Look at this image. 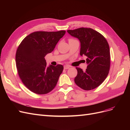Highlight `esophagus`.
Masks as SVG:
<instances>
[{
    "label": "esophagus",
    "instance_id": "34e87169",
    "mask_svg": "<svg viewBox=\"0 0 130 130\" xmlns=\"http://www.w3.org/2000/svg\"><path fill=\"white\" fill-rule=\"evenodd\" d=\"M70 68V66H68V65H66V66H64V69H68Z\"/></svg>",
    "mask_w": 130,
    "mask_h": 130
}]
</instances>
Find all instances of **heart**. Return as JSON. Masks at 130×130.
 Wrapping results in <instances>:
<instances>
[{
	"label": "heart",
	"mask_w": 130,
	"mask_h": 130,
	"mask_svg": "<svg viewBox=\"0 0 130 130\" xmlns=\"http://www.w3.org/2000/svg\"><path fill=\"white\" fill-rule=\"evenodd\" d=\"M70 40H73V39H70Z\"/></svg>",
	"instance_id": "1"
}]
</instances>
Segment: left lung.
Segmentation results:
<instances>
[{
  "label": "left lung",
  "mask_w": 130,
  "mask_h": 130,
  "mask_svg": "<svg viewBox=\"0 0 130 130\" xmlns=\"http://www.w3.org/2000/svg\"><path fill=\"white\" fill-rule=\"evenodd\" d=\"M67 32L79 40L80 55L87 57V67L85 71L76 68L77 74L74 78L75 83L85 90L98 87L107 77L110 68V51L107 40L91 28L80 27L68 30Z\"/></svg>",
  "instance_id": "obj_1"
}]
</instances>
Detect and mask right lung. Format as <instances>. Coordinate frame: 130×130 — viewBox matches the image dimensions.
<instances>
[{
  "instance_id": "1",
  "label": "right lung",
  "mask_w": 130,
  "mask_h": 130,
  "mask_svg": "<svg viewBox=\"0 0 130 130\" xmlns=\"http://www.w3.org/2000/svg\"><path fill=\"white\" fill-rule=\"evenodd\" d=\"M66 31H36L25 37L18 46L15 62L19 76L31 92L45 94L55 87L63 66H46L45 56L52 53Z\"/></svg>"
}]
</instances>
